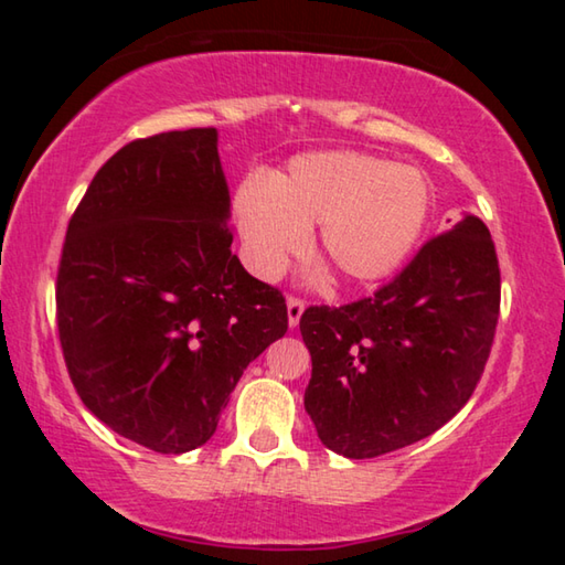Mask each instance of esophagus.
Returning <instances> with one entry per match:
<instances>
[{
  "instance_id": "34e87169",
  "label": "esophagus",
  "mask_w": 565,
  "mask_h": 565,
  "mask_svg": "<svg viewBox=\"0 0 565 565\" xmlns=\"http://www.w3.org/2000/svg\"><path fill=\"white\" fill-rule=\"evenodd\" d=\"M303 299H299V296H289V299H286V311H289V327H296V323H299V319H301V313H303Z\"/></svg>"
}]
</instances>
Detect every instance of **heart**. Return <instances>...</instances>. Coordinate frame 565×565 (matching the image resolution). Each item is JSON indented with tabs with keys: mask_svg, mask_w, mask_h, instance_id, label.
<instances>
[{
	"mask_svg": "<svg viewBox=\"0 0 565 565\" xmlns=\"http://www.w3.org/2000/svg\"><path fill=\"white\" fill-rule=\"evenodd\" d=\"M431 212L420 169L359 151L296 157L269 184L236 186L234 216L252 269L274 279L319 226V252L341 279L379 281L414 252Z\"/></svg>",
	"mask_w": 565,
	"mask_h": 565,
	"instance_id": "heart-1",
	"label": "heart"
}]
</instances>
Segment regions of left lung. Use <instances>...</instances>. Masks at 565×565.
I'll return each mask as SVG.
<instances>
[{"label": "left lung", "instance_id": "8db88e82", "mask_svg": "<svg viewBox=\"0 0 565 565\" xmlns=\"http://www.w3.org/2000/svg\"><path fill=\"white\" fill-rule=\"evenodd\" d=\"M501 309L489 226L463 216L418 248L394 281L343 306H309L303 406L321 444L376 458L420 441L471 398Z\"/></svg>", "mask_w": 565, "mask_h": 565}]
</instances>
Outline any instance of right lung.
Returning a JSON list of instances; mask_svg holds the SVG:
<instances>
[{
    "instance_id": "add662e5",
    "label": "right lung",
    "mask_w": 565,
    "mask_h": 565,
    "mask_svg": "<svg viewBox=\"0 0 565 565\" xmlns=\"http://www.w3.org/2000/svg\"><path fill=\"white\" fill-rule=\"evenodd\" d=\"M216 129L134 139L66 226L56 329L94 416L157 454L214 436L236 381L289 329L286 299L232 254Z\"/></svg>"
}]
</instances>
